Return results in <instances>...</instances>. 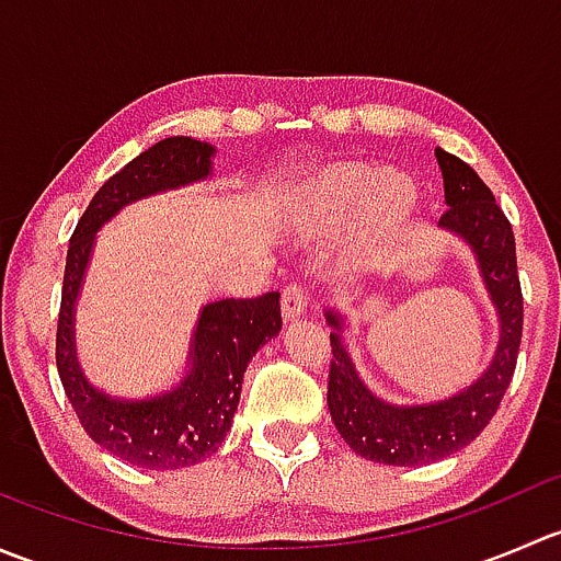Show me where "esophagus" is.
<instances>
[{
  "label": "esophagus",
  "mask_w": 561,
  "mask_h": 561,
  "mask_svg": "<svg viewBox=\"0 0 561 561\" xmlns=\"http://www.w3.org/2000/svg\"><path fill=\"white\" fill-rule=\"evenodd\" d=\"M307 314V290L301 285H287L282 290V317L285 320H301Z\"/></svg>",
  "instance_id": "34e87169"
}]
</instances>
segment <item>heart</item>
<instances>
[{"instance_id": "1", "label": "heart", "mask_w": 561, "mask_h": 561, "mask_svg": "<svg viewBox=\"0 0 561 561\" xmlns=\"http://www.w3.org/2000/svg\"><path fill=\"white\" fill-rule=\"evenodd\" d=\"M415 203L407 175L366 162H336L287 195V219L304 230H331L364 206V230L380 236L399 225Z\"/></svg>"}]
</instances>
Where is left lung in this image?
Instances as JSON below:
<instances>
[{
    "mask_svg": "<svg viewBox=\"0 0 561 561\" xmlns=\"http://www.w3.org/2000/svg\"><path fill=\"white\" fill-rule=\"evenodd\" d=\"M434 157L443 171L448 206L437 228L461 239L472 252L485 293L494 304L500 339L494 358L472 386L426 404H393L360 380L342 336L347 317L325 309L333 347L328 375V410L333 426L355 454L390 467L434 463L467 448L494 417L516 371L522 344L524 298L511 222L467 162L443 149H434Z\"/></svg>",
    "mask_w": 561,
    "mask_h": 561,
    "instance_id": "obj_1",
    "label": "left lung"
}]
</instances>
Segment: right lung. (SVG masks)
Segmentation results:
<instances>
[{"label": "right lung", "instance_id": "1", "mask_svg": "<svg viewBox=\"0 0 561 561\" xmlns=\"http://www.w3.org/2000/svg\"><path fill=\"white\" fill-rule=\"evenodd\" d=\"M206 140L173 135L160 140L100 186L67 249L56 328V369L78 421L100 448L144 469H179L203 461L225 443L241 399L244 371L263 344L279 336V293L222 298L201 309L190 339L184 377L146 399L111 396L83 375L76 350V307L98 233L122 208L151 195L211 179Z\"/></svg>", "mask_w": 561, "mask_h": 561}]
</instances>
